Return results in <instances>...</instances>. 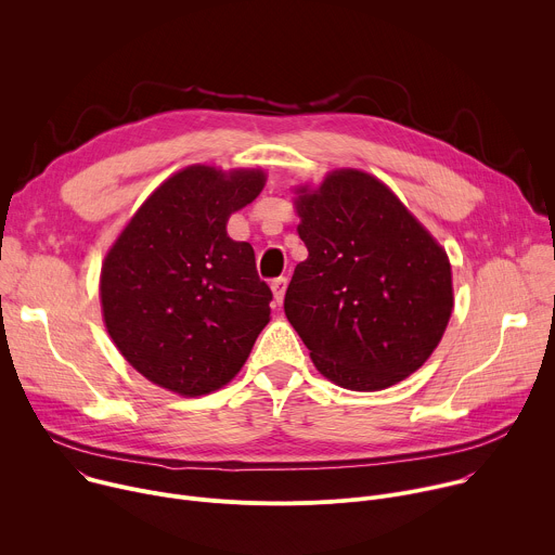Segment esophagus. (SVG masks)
Here are the masks:
<instances>
[{"instance_id": "34e87169", "label": "esophagus", "mask_w": 555, "mask_h": 555, "mask_svg": "<svg viewBox=\"0 0 555 555\" xmlns=\"http://www.w3.org/2000/svg\"><path fill=\"white\" fill-rule=\"evenodd\" d=\"M285 289H287V279L285 276H279L272 281V292H274V300L276 305L283 302V296H285Z\"/></svg>"}]
</instances>
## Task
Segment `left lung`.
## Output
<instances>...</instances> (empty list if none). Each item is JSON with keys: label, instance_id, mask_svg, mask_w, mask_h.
I'll return each mask as SVG.
<instances>
[{"label": "left lung", "instance_id": "1", "mask_svg": "<svg viewBox=\"0 0 555 555\" xmlns=\"http://www.w3.org/2000/svg\"><path fill=\"white\" fill-rule=\"evenodd\" d=\"M309 257L285 292V315L325 377L379 390L415 373L452 313L450 261L379 180L336 171L300 191Z\"/></svg>", "mask_w": 555, "mask_h": 555}]
</instances>
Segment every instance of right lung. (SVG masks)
<instances>
[{
  "label": "right lung",
  "mask_w": 555,
  "mask_h": 555,
  "mask_svg": "<svg viewBox=\"0 0 555 555\" xmlns=\"http://www.w3.org/2000/svg\"><path fill=\"white\" fill-rule=\"evenodd\" d=\"M263 182L261 171L189 167L140 206L109 250L105 325L153 384L191 398L221 388L268 325L272 292L255 250L225 232L230 212L248 206Z\"/></svg>",
  "instance_id": "1"
}]
</instances>
